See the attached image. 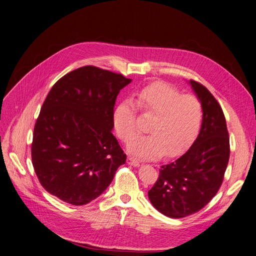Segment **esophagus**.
I'll use <instances>...</instances> for the list:
<instances>
[{
  "label": "esophagus",
  "mask_w": 256,
  "mask_h": 256,
  "mask_svg": "<svg viewBox=\"0 0 256 256\" xmlns=\"http://www.w3.org/2000/svg\"><path fill=\"white\" fill-rule=\"evenodd\" d=\"M127 163L132 165V166H140V162L136 159L132 158V157H128L127 158Z\"/></svg>",
  "instance_id": "esophagus-1"
}]
</instances>
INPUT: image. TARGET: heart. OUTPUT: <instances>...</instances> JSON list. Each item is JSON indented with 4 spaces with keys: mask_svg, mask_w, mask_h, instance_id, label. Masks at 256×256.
I'll return each instance as SVG.
<instances>
[{
    "mask_svg": "<svg viewBox=\"0 0 256 256\" xmlns=\"http://www.w3.org/2000/svg\"><path fill=\"white\" fill-rule=\"evenodd\" d=\"M153 116L148 125V135L135 138L128 152L140 159H156L163 154L172 157L181 153L196 138L202 122V106L193 95H181L165 82H154L138 92L134 102L126 99L114 110V127L123 142L138 133L136 108Z\"/></svg>",
    "mask_w": 256,
    "mask_h": 256,
    "instance_id": "obj_1",
    "label": "heart"
}]
</instances>
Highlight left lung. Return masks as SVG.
I'll list each match as a JSON object with an SVG mask.
<instances>
[{"instance_id":"1","label":"left lung","mask_w":256,"mask_h":256,"mask_svg":"<svg viewBox=\"0 0 256 256\" xmlns=\"http://www.w3.org/2000/svg\"><path fill=\"white\" fill-rule=\"evenodd\" d=\"M188 84L202 106L200 131L185 154L162 165L157 182L148 192L153 206L170 218L192 215L211 200L230 159L228 131L219 103L202 84Z\"/></svg>"}]
</instances>
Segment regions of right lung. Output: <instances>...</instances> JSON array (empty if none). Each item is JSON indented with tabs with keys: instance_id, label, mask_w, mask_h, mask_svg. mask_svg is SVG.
<instances>
[{
	"instance_id": "right-lung-1",
	"label": "right lung",
	"mask_w": 256,
	"mask_h": 256,
	"mask_svg": "<svg viewBox=\"0 0 256 256\" xmlns=\"http://www.w3.org/2000/svg\"><path fill=\"white\" fill-rule=\"evenodd\" d=\"M132 82L95 66L60 78L45 99L34 128L32 162L43 188L73 206L105 191L126 154L112 130L120 91Z\"/></svg>"
}]
</instances>
